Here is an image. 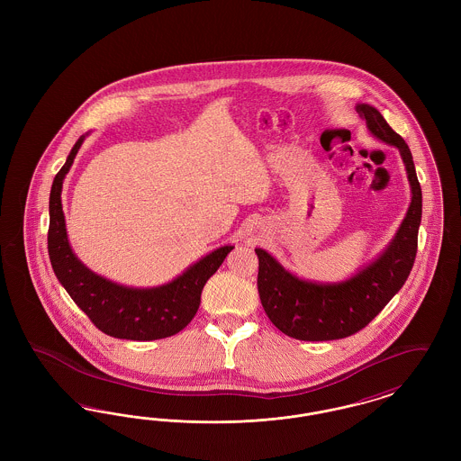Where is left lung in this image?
<instances>
[{"instance_id": "8db88e82", "label": "left lung", "mask_w": 461, "mask_h": 461, "mask_svg": "<svg viewBox=\"0 0 461 461\" xmlns=\"http://www.w3.org/2000/svg\"><path fill=\"white\" fill-rule=\"evenodd\" d=\"M356 110L373 136L399 149L411 185V205L389 249L359 275L339 285L303 282L286 273L263 249H256L261 304L271 323L292 339L335 340L365 329L404 285L417 258L421 188L410 147L378 110L370 105H356Z\"/></svg>"}]
</instances>
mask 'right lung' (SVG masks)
<instances>
[{
	"instance_id": "1",
	"label": "right lung",
	"mask_w": 461,
	"mask_h": 461,
	"mask_svg": "<svg viewBox=\"0 0 461 461\" xmlns=\"http://www.w3.org/2000/svg\"><path fill=\"white\" fill-rule=\"evenodd\" d=\"M83 140L85 136L76 141L64 167L57 173L51 185L48 254L53 271L72 301L86 312L91 323L110 337L157 340L176 335L197 314L202 288L233 250V245L214 250L175 282L158 288H128L91 273L72 254L60 200L64 177Z\"/></svg>"
}]
</instances>
